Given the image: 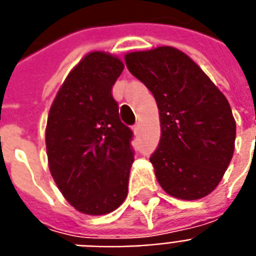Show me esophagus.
I'll list each match as a JSON object with an SVG mask.
<instances>
[{
  "instance_id": "34e87169",
  "label": "esophagus",
  "mask_w": 256,
  "mask_h": 256,
  "mask_svg": "<svg viewBox=\"0 0 256 256\" xmlns=\"http://www.w3.org/2000/svg\"><path fill=\"white\" fill-rule=\"evenodd\" d=\"M132 130H134V134H138V130H140V126H138V124H136V126H134V128H132Z\"/></svg>"
}]
</instances>
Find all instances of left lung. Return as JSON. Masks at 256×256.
I'll return each mask as SVG.
<instances>
[{
	"mask_svg": "<svg viewBox=\"0 0 256 256\" xmlns=\"http://www.w3.org/2000/svg\"><path fill=\"white\" fill-rule=\"evenodd\" d=\"M124 58L158 104L162 136L150 162L159 184L178 199L207 196L220 183L235 148L236 124L226 96L176 48L130 52Z\"/></svg>",
	"mask_w": 256,
	"mask_h": 256,
	"instance_id": "8db88e82",
	"label": "left lung"
}]
</instances>
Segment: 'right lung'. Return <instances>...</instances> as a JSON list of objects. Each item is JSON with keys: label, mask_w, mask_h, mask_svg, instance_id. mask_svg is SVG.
Here are the masks:
<instances>
[{"label": "right lung", "mask_w": 256, "mask_h": 256, "mask_svg": "<svg viewBox=\"0 0 256 256\" xmlns=\"http://www.w3.org/2000/svg\"><path fill=\"white\" fill-rule=\"evenodd\" d=\"M122 69L110 53H88L69 72L48 114L50 174L68 203L86 215L112 212L128 194L132 130L112 97Z\"/></svg>", "instance_id": "add662e5"}]
</instances>
